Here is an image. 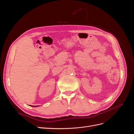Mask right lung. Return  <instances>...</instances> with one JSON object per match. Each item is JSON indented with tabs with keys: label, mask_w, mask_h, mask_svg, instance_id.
<instances>
[{
	"label": "right lung",
	"mask_w": 134,
	"mask_h": 134,
	"mask_svg": "<svg viewBox=\"0 0 134 134\" xmlns=\"http://www.w3.org/2000/svg\"><path fill=\"white\" fill-rule=\"evenodd\" d=\"M34 107H35V106H34Z\"/></svg>",
	"instance_id": "add662e5"
}]
</instances>
